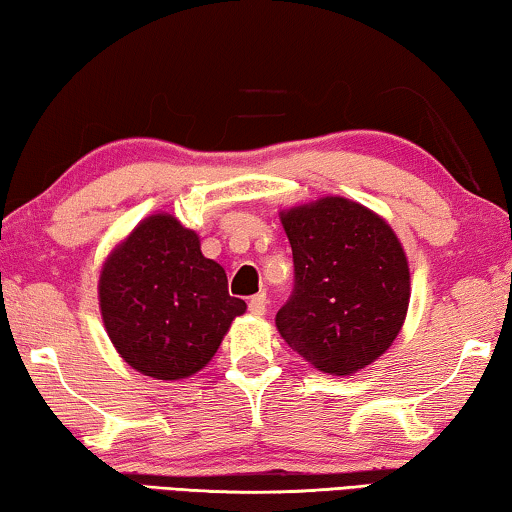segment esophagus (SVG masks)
<instances>
[{"mask_svg": "<svg viewBox=\"0 0 512 512\" xmlns=\"http://www.w3.org/2000/svg\"><path fill=\"white\" fill-rule=\"evenodd\" d=\"M265 310H268V298L265 293H256V296L249 298V312L256 314V317H263Z\"/></svg>", "mask_w": 512, "mask_h": 512, "instance_id": "obj_1", "label": "esophagus"}]
</instances>
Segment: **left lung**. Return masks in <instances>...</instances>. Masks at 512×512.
<instances>
[{"label":"left lung","instance_id":"obj_1","mask_svg":"<svg viewBox=\"0 0 512 512\" xmlns=\"http://www.w3.org/2000/svg\"><path fill=\"white\" fill-rule=\"evenodd\" d=\"M293 251V291L277 328L314 368L349 375L382 356L401 331L410 270L380 216L345 198L282 214Z\"/></svg>","mask_w":512,"mask_h":512}]
</instances>
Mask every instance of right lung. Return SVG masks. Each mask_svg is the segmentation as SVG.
I'll return each instance as SVG.
<instances>
[{
	"label": "right lung",
	"mask_w": 512,
	"mask_h": 512,
	"mask_svg": "<svg viewBox=\"0 0 512 512\" xmlns=\"http://www.w3.org/2000/svg\"><path fill=\"white\" fill-rule=\"evenodd\" d=\"M100 307L118 354L156 380L198 373L247 310L198 235L167 214L139 223L104 263Z\"/></svg>",
	"instance_id": "right-lung-1"
}]
</instances>
